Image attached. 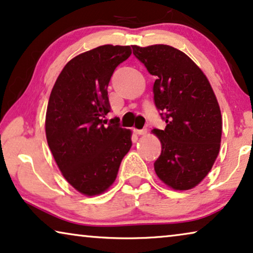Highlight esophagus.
Here are the masks:
<instances>
[{
    "instance_id": "34e87169",
    "label": "esophagus",
    "mask_w": 253,
    "mask_h": 253,
    "mask_svg": "<svg viewBox=\"0 0 253 253\" xmlns=\"http://www.w3.org/2000/svg\"><path fill=\"white\" fill-rule=\"evenodd\" d=\"M133 131H134V133H136V134H145L147 132L146 129H140V130L139 129H134Z\"/></svg>"
}]
</instances>
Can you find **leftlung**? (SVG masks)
Segmentation results:
<instances>
[{
    "label": "left lung",
    "mask_w": 253,
    "mask_h": 253,
    "mask_svg": "<svg viewBox=\"0 0 253 253\" xmlns=\"http://www.w3.org/2000/svg\"><path fill=\"white\" fill-rule=\"evenodd\" d=\"M133 55L154 76V103L164 130L154 162L158 177L175 190L199 184L219 154L222 117L209 79L183 51L168 44L131 46Z\"/></svg>",
    "instance_id": "obj_1"
}]
</instances>
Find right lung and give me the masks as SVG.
I'll return each mask as SVG.
<instances>
[{
  "label": "right lung",
  "instance_id": "add662e5",
  "mask_svg": "<svg viewBox=\"0 0 253 253\" xmlns=\"http://www.w3.org/2000/svg\"><path fill=\"white\" fill-rule=\"evenodd\" d=\"M131 55L130 46H105L68 62L53 89L46 113V137L64 178L83 195L95 196L115 181L127 152L131 131L110 112L109 81Z\"/></svg>",
  "mask_w": 253,
  "mask_h": 253
}]
</instances>
